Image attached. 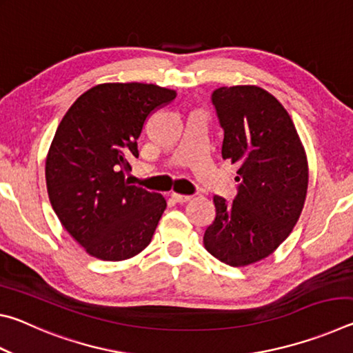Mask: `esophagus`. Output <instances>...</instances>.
Wrapping results in <instances>:
<instances>
[{
  "mask_svg": "<svg viewBox=\"0 0 353 353\" xmlns=\"http://www.w3.org/2000/svg\"><path fill=\"white\" fill-rule=\"evenodd\" d=\"M171 198L174 199L176 202H179V204H183V202H188V201L193 199V196H190V194H181V193H172Z\"/></svg>",
  "mask_w": 353,
  "mask_h": 353,
  "instance_id": "obj_1",
  "label": "esophagus"
}]
</instances>
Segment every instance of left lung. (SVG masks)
Returning a JSON list of instances; mask_svg holds the SVG:
<instances>
[{
  "instance_id": "1",
  "label": "left lung",
  "mask_w": 353,
  "mask_h": 353,
  "mask_svg": "<svg viewBox=\"0 0 353 353\" xmlns=\"http://www.w3.org/2000/svg\"><path fill=\"white\" fill-rule=\"evenodd\" d=\"M212 103L224 129L223 159L238 166V193L232 202L213 198L216 218L204 246L225 265H252L271 255L301 216L305 149L285 107L260 87H219Z\"/></svg>"
}]
</instances>
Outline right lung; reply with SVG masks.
Here are the masks:
<instances>
[{"label":"right lung","mask_w":353,"mask_h":353,"mask_svg":"<svg viewBox=\"0 0 353 353\" xmlns=\"http://www.w3.org/2000/svg\"><path fill=\"white\" fill-rule=\"evenodd\" d=\"M176 92L154 83H99L65 113L46 155L48 196L59 221L92 256L121 261L145 249L166 208L162 194L124 176L154 110Z\"/></svg>","instance_id":"right-lung-1"}]
</instances>
